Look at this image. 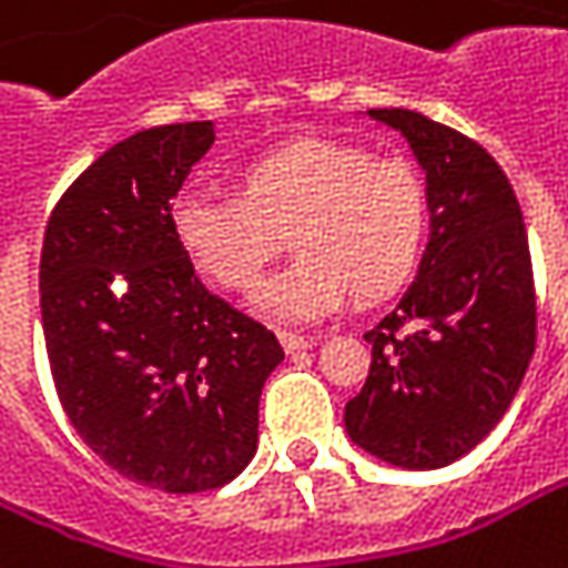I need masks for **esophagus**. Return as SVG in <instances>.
I'll use <instances>...</instances> for the list:
<instances>
[{"instance_id":"34e87169","label":"esophagus","mask_w":568,"mask_h":568,"mask_svg":"<svg viewBox=\"0 0 568 568\" xmlns=\"http://www.w3.org/2000/svg\"><path fill=\"white\" fill-rule=\"evenodd\" d=\"M280 344L285 347V353H298L308 351L315 344V337H305V334H295V331H280Z\"/></svg>"}]
</instances>
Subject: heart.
<instances>
[{
    "label": "heart",
    "instance_id": "b5f03b06",
    "mask_svg": "<svg viewBox=\"0 0 568 568\" xmlns=\"http://www.w3.org/2000/svg\"><path fill=\"white\" fill-rule=\"evenodd\" d=\"M170 221L195 273L227 292H251L285 237L295 260L260 288L256 308L315 321L351 295L379 305L408 285L427 244L430 195L402 156L302 138L244 163L237 195L183 192Z\"/></svg>",
    "mask_w": 568,
    "mask_h": 568
}]
</instances>
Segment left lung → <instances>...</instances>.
Wrapping results in <instances>:
<instances>
[{
    "label": "left lung",
    "mask_w": 568,
    "mask_h": 568,
    "mask_svg": "<svg viewBox=\"0 0 568 568\" xmlns=\"http://www.w3.org/2000/svg\"><path fill=\"white\" fill-rule=\"evenodd\" d=\"M427 173L430 244L417 280L366 331L369 376L347 402L356 447L440 469L505 417L537 344L527 227L505 170L479 141L408 109H369Z\"/></svg>",
    "instance_id": "8db88e82"
}]
</instances>
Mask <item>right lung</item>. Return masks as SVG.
Wrapping results in <instances>:
<instances>
[{
  "instance_id": "right-lung-1",
  "label": "right lung",
  "mask_w": 568,
  "mask_h": 568,
  "mask_svg": "<svg viewBox=\"0 0 568 568\" xmlns=\"http://www.w3.org/2000/svg\"><path fill=\"white\" fill-rule=\"evenodd\" d=\"M212 121L160 124L102 153L53 205L41 324L57 398L118 476L170 495L231 483L256 453L273 331L212 295L173 234V195Z\"/></svg>"
}]
</instances>
